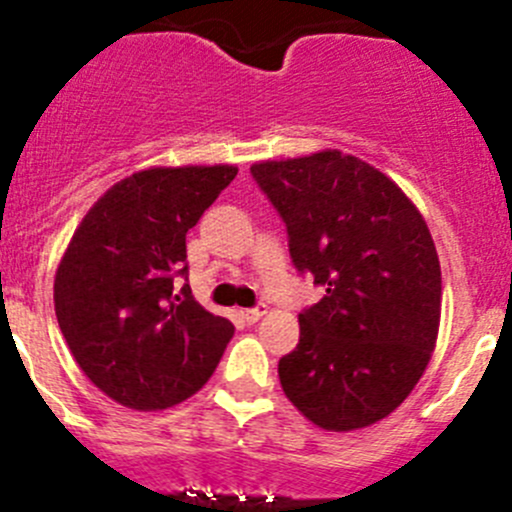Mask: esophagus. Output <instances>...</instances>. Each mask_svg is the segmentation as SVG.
<instances>
[{"label": "esophagus", "mask_w": 512, "mask_h": 512, "mask_svg": "<svg viewBox=\"0 0 512 512\" xmlns=\"http://www.w3.org/2000/svg\"><path fill=\"white\" fill-rule=\"evenodd\" d=\"M267 313L265 305H255V308H247V310H240V315L245 318L247 323H257L262 318V315Z\"/></svg>", "instance_id": "34e87169"}]
</instances>
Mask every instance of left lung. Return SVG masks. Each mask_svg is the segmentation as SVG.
<instances>
[{"instance_id": "8db88e82", "label": "left lung", "mask_w": 512, "mask_h": 512, "mask_svg": "<svg viewBox=\"0 0 512 512\" xmlns=\"http://www.w3.org/2000/svg\"><path fill=\"white\" fill-rule=\"evenodd\" d=\"M250 174L283 217L293 265L326 288L280 358L285 396L331 432L376 424L412 394L437 343L442 272L427 222L389 176L336 148Z\"/></svg>"}]
</instances>
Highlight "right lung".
<instances>
[{"mask_svg":"<svg viewBox=\"0 0 512 512\" xmlns=\"http://www.w3.org/2000/svg\"><path fill=\"white\" fill-rule=\"evenodd\" d=\"M237 166L146 169L118 181L75 229L55 275V315L70 353L113 401L174 407L207 384L234 326L194 300L186 232Z\"/></svg>","mask_w":512,"mask_h":512,"instance_id":"1","label":"right lung"}]
</instances>
